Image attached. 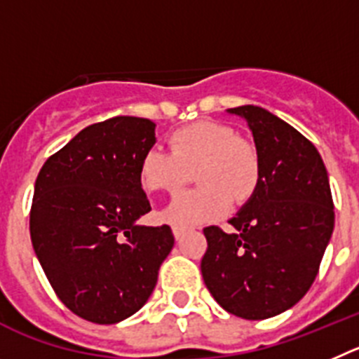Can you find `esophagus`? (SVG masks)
I'll list each match as a JSON object with an SVG mask.
<instances>
[{"label":"esophagus","instance_id":"obj_1","mask_svg":"<svg viewBox=\"0 0 359 359\" xmlns=\"http://www.w3.org/2000/svg\"><path fill=\"white\" fill-rule=\"evenodd\" d=\"M184 232H186V229L182 227H173V236H175V240H180L184 236Z\"/></svg>","mask_w":359,"mask_h":359}]
</instances>
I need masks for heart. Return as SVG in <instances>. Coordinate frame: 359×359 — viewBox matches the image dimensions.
I'll return each mask as SVG.
<instances>
[{"mask_svg":"<svg viewBox=\"0 0 359 359\" xmlns=\"http://www.w3.org/2000/svg\"><path fill=\"white\" fill-rule=\"evenodd\" d=\"M195 175L200 189L180 193L159 212L164 224L189 229L227 215L231 200L243 203L261 179V159L250 141L229 125L198 121L170 135V151L151 148L140 163L147 191H177Z\"/></svg>","mask_w":359,"mask_h":359,"instance_id":"obj_1","label":"heart"}]
</instances>
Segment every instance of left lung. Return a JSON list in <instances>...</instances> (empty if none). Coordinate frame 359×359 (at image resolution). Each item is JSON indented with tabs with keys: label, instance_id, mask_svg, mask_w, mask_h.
I'll return each instance as SVG.
<instances>
[{
	"label": "left lung",
	"instance_id": "1",
	"mask_svg": "<svg viewBox=\"0 0 359 359\" xmlns=\"http://www.w3.org/2000/svg\"><path fill=\"white\" fill-rule=\"evenodd\" d=\"M247 121L261 159L256 191L227 234L203 229L202 277L225 311L264 320L293 308L311 288L334 229L320 154L299 130L256 105L227 109Z\"/></svg>",
	"mask_w": 359,
	"mask_h": 359
}]
</instances>
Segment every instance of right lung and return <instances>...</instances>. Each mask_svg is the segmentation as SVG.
Listing matches in <instances>:
<instances>
[{"mask_svg":"<svg viewBox=\"0 0 359 359\" xmlns=\"http://www.w3.org/2000/svg\"><path fill=\"white\" fill-rule=\"evenodd\" d=\"M154 144V121L116 116L80 130L35 180V256L64 306L95 324L140 311L175 243L168 225L137 224L151 209L140 163Z\"/></svg>","mask_w":359,"mask_h":359,"instance_id":"right-lung-1","label":"right lung"}]
</instances>
